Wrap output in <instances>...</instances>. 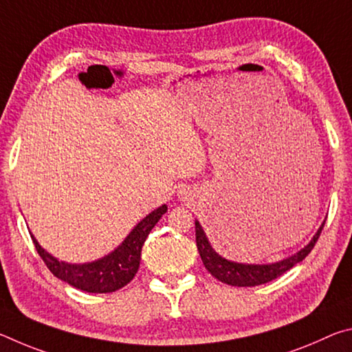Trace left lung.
Here are the masks:
<instances>
[{"instance_id":"1","label":"left lung","mask_w":352,"mask_h":352,"mask_svg":"<svg viewBox=\"0 0 352 352\" xmlns=\"http://www.w3.org/2000/svg\"><path fill=\"white\" fill-rule=\"evenodd\" d=\"M324 222L321 223L318 231L314 234L311 242L305 248H301L300 252L289 256V258L272 262V264H245V262H234L220 256L212 248L204 226L200 225L199 220H195V242H197V250L201 261H204V265L214 278H217L219 281L228 285H236V287H253V285L265 284L272 281V279L281 276L283 273L290 270L298 262L305 259L311 253L315 242L318 241Z\"/></svg>"}]
</instances>
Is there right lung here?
I'll return each instance as SVG.
<instances>
[{
    "instance_id": "add662e5",
    "label": "right lung",
    "mask_w": 352,
    "mask_h": 352,
    "mask_svg": "<svg viewBox=\"0 0 352 352\" xmlns=\"http://www.w3.org/2000/svg\"><path fill=\"white\" fill-rule=\"evenodd\" d=\"M168 211V205H162L157 210L148 212L133 226L119 245L96 261L83 262V264H71V262L58 261L51 253L40 245L31 233L34 245L37 248L41 259L54 276L68 283L76 289L90 294H110L127 285L135 278L140 269L141 248L144 245L148 233Z\"/></svg>"
}]
</instances>
